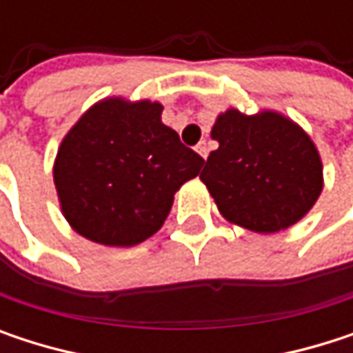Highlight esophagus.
<instances>
[{"mask_svg": "<svg viewBox=\"0 0 353 353\" xmlns=\"http://www.w3.org/2000/svg\"><path fill=\"white\" fill-rule=\"evenodd\" d=\"M196 151H198V155H200L202 159H206V157H208L210 147H208V143H206V141H200V143L196 145Z\"/></svg>", "mask_w": 353, "mask_h": 353, "instance_id": "1", "label": "esophagus"}]
</instances>
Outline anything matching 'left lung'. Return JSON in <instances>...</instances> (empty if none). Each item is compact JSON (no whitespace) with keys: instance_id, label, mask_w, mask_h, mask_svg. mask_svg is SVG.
<instances>
[{"instance_id":"left-lung-1","label":"left lung","mask_w":353,"mask_h":353,"mask_svg":"<svg viewBox=\"0 0 353 353\" xmlns=\"http://www.w3.org/2000/svg\"><path fill=\"white\" fill-rule=\"evenodd\" d=\"M210 137L219 143L200 179L219 212L253 233H278L309 214L323 192V163L313 139L276 110L221 112Z\"/></svg>"}]
</instances>
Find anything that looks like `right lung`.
<instances>
[{"mask_svg":"<svg viewBox=\"0 0 353 353\" xmlns=\"http://www.w3.org/2000/svg\"><path fill=\"white\" fill-rule=\"evenodd\" d=\"M163 106L112 96L88 108L63 137L52 179L61 212L81 237L132 247L165 223L176 192L204 159L161 122Z\"/></svg>","mask_w":353,"mask_h":353,"instance_id":"obj_1","label":"right lung"}]
</instances>
